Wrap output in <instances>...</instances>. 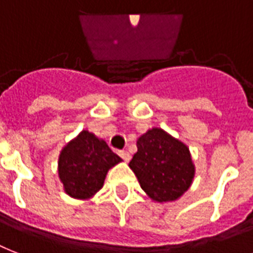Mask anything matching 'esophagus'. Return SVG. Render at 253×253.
Returning a JSON list of instances; mask_svg holds the SVG:
<instances>
[{"mask_svg": "<svg viewBox=\"0 0 253 253\" xmlns=\"http://www.w3.org/2000/svg\"><path fill=\"white\" fill-rule=\"evenodd\" d=\"M118 154H119V156H121V158H122L123 160H125V162H130L131 156H130V154L127 152V151L122 150V151H119Z\"/></svg>", "mask_w": 253, "mask_h": 253, "instance_id": "34e87169", "label": "esophagus"}]
</instances>
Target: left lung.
Listing matches in <instances>:
<instances>
[{
	"mask_svg": "<svg viewBox=\"0 0 253 253\" xmlns=\"http://www.w3.org/2000/svg\"><path fill=\"white\" fill-rule=\"evenodd\" d=\"M138 152L128 167L151 200H178L193 182L196 168L186 144L154 127L136 142Z\"/></svg>",
	"mask_w": 253,
	"mask_h": 253,
	"instance_id": "obj_1",
	"label": "left lung"
}]
</instances>
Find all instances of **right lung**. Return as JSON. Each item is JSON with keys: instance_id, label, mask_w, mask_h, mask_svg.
Masks as SVG:
<instances>
[{"instance_id": "1", "label": "right lung", "mask_w": 253, "mask_h": 253, "mask_svg": "<svg viewBox=\"0 0 253 253\" xmlns=\"http://www.w3.org/2000/svg\"><path fill=\"white\" fill-rule=\"evenodd\" d=\"M121 162L105 140L83 130L61 150L57 172L68 196L87 200L102 188L109 169Z\"/></svg>"}]
</instances>
